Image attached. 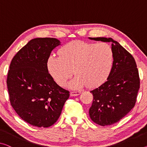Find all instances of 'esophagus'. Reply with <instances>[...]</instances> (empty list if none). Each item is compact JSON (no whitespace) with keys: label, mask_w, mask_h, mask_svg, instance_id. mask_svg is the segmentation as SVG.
<instances>
[{"label":"esophagus","mask_w":147,"mask_h":147,"mask_svg":"<svg viewBox=\"0 0 147 147\" xmlns=\"http://www.w3.org/2000/svg\"><path fill=\"white\" fill-rule=\"evenodd\" d=\"M81 94V91H71L70 92V95L71 96H78V95H80Z\"/></svg>","instance_id":"obj_1"}]
</instances>
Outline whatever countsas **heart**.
Returning a JSON list of instances; mask_svg holds the SVG:
<instances>
[{"mask_svg": "<svg viewBox=\"0 0 147 147\" xmlns=\"http://www.w3.org/2000/svg\"><path fill=\"white\" fill-rule=\"evenodd\" d=\"M60 56L51 55L47 68L58 85L63 86L74 73L76 77L68 87L78 89L87 85L90 88L105 82L111 71L114 53L106 42L89 43L75 40L60 49Z\"/></svg>", "mask_w": 147, "mask_h": 147, "instance_id": "1", "label": "heart"}]
</instances>
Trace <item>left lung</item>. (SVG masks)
Instances as JSON below:
<instances>
[{
  "instance_id": "8db88e82",
  "label": "left lung",
  "mask_w": 147,
  "mask_h": 147,
  "mask_svg": "<svg viewBox=\"0 0 147 147\" xmlns=\"http://www.w3.org/2000/svg\"><path fill=\"white\" fill-rule=\"evenodd\" d=\"M89 39L112 42L114 61L107 81L91 91L93 101L89 116L98 125L118 122L134 107L140 88L137 64L133 56L112 38L89 37Z\"/></svg>"
}]
</instances>
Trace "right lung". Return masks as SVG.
<instances>
[{"mask_svg": "<svg viewBox=\"0 0 147 147\" xmlns=\"http://www.w3.org/2000/svg\"><path fill=\"white\" fill-rule=\"evenodd\" d=\"M60 45L55 38H35L11 61L6 80L10 104L20 118L35 127L53 125L69 96L47 68L52 51Z\"/></svg>", "mask_w": 147, "mask_h": 147, "instance_id": "1", "label": "right lung"}]
</instances>
